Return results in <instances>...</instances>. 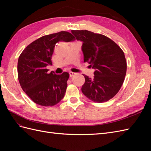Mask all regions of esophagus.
Instances as JSON below:
<instances>
[{"mask_svg":"<svg viewBox=\"0 0 151 151\" xmlns=\"http://www.w3.org/2000/svg\"><path fill=\"white\" fill-rule=\"evenodd\" d=\"M76 74V73H75V72H69V75H70V77H73L74 76H75Z\"/></svg>","mask_w":151,"mask_h":151,"instance_id":"34e87169","label":"esophagus"}]
</instances>
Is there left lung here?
<instances>
[{"label": "left lung", "mask_w": 151, "mask_h": 151, "mask_svg": "<svg viewBox=\"0 0 151 151\" xmlns=\"http://www.w3.org/2000/svg\"><path fill=\"white\" fill-rule=\"evenodd\" d=\"M72 33L83 42L84 62L95 69L93 79L84 75L82 92L94 102L109 101L118 93L125 80L127 61L124 52L103 35L88 30H72Z\"/></svg>", "instance_id": "1"}]
</instances>
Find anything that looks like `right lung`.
<instances>
[{
    "label": "right lung",
    "instance_id": "add662e5",
    "mask_svg": "<svg viewBox=\"0 0 151 151\" xmlns=\"http://www.w3.org/2000/svg\"><path fill=\"white\" fill-rule=\"evenodd\" d=\"M74 40L67 31L45 35L31 43L21 53L17 62L18 80L24 92L35 103L52 106L64 97L69 74L48 73L46 67L52 65L51 58L57 43Z\"/></svg>",
    "mask_w": 151,
    "mask_h": 151
}]
</instances>
